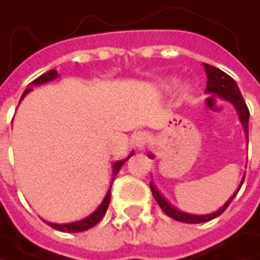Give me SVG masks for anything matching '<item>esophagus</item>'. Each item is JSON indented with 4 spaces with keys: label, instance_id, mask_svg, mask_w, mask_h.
<instances>
[{
    "label": "esophagus",
    "instance_id": "esophagus-1",
    "mask_svg": "<svg viewBox=\"0 0 260 260\" xmlns=\"http://www.w3.org/2000/svg\"><path fill=\"white\" fill-rule=\"evenodd\" d=\"M149 140H150V135H149V132H146V131H140V132H137L135 137H134V141H135L137 147H140V149H143V147L149 143Z\"/></svg>",
    "mask_w": 260,
    "mask_h": 260
}]
</instances>
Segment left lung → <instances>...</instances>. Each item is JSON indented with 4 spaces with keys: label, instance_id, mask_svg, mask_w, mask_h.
Listing matches in <instances>:
<instances>
[{
    "label": "left lung",
    "instance_id": "obj_1",
    "mask_svg": "<svg viewBox=\"0 0 260 260\" xmlns=\"http://www.w3.org/2000/svg\"><path fill=\"white\" fill-rule=\"evenodd\" d=\"M203 66H205V72H206V78H208V82H206V91H208V93H218L223 99H226V101H229V102L234 104L235 107H236V110H238V113H239V117H241V122H242V125H244V129L247 132V137H248V116H250V111H248V107H247V104H245V101H244V98H242V94H241V91H239V88H238V85H236V82L234 81V78L229 77L228 74H224L223 71H220L218 68H214V66H211V64H205V63H203ZM244 178H245V176H244ZM244 178H242V182H244ZM242 182H241V185H242ZM241 185H239V188H241ZM239 188L236 189V192H235L234 196L228 200V203H226L223 208H220L217 212H212V214H209V215H189V214L181 212V211H178L176 208L170 206V205L159 196V192L155 189V186L150 183L152 194H153L156 203L159 205V208H161L170 218H173V220H176V221H182V223H191V224H194V223H205V221H209V220H212V218L221 215V214L228 209V206L231 205V202L234 200L235 196L238 194Z\"/></svg>",
    "mask_w": 260,
    "mask_h": 260
}]
</instances>
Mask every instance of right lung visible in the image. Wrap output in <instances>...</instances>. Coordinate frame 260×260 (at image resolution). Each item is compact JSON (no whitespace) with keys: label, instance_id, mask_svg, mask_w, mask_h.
Returning <instances> with one entry per match:
<instances>
[{"label":"right lung","instance_id":"add662e5","mask_svg":"<svg viewBox=\"0 0 260 260\" xmlns=\"http://www.w3.org/2000/svg\"><path fill=\"white\" fill-rule=\"evenodd\" d=\"M55 78H57V71H54V69H52V71H49V72L43 74L42 77H39V78L34 79V81L31 82V85L43 84V82H48V81H52V79H55ZM29 90H31V88H26L25 93L22 94V98L25 96ZM22 98H21V99H22ZM129 156H132V153H131ZM129 156H128L126 159H129ZM126 159L114 162V166H113V181H114L116 175L119 173L120 167L125 164V161H126ZM110 200H111V189H108V192H107V196H105L104 202L101 203V206H99V208H98L91 215H88L87 218H84V220H81V221H75V223H69V224H55V223H48V224H49L51 228L57 229V231H61V232H84V231H87V229L93 228L94 224H98V223L104 218V215H105V212H107V209H108Z\"/></svg>","mask_w":260,"mask_h":260}]
</instances>
